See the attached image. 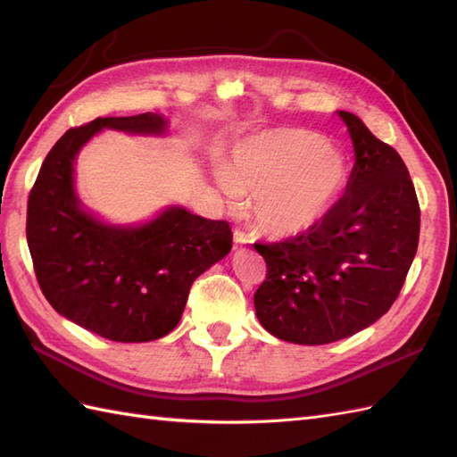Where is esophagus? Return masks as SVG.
I'll list each match as a JSON object with an SVG mask.
<instances>
[{"mask_svg": "<svg viewBox=\"0 0 457 457\" xmlns=\"http://www.w3.org/2000/svg\"><path fill=\"white\" fill-rule=\"evenodd\" d=\"M247 244H251V239H249V236L245 234V231L236 229V231H234V247L237 249V247H244V245H247Z\"/></svg>", "mask_w": 457, "mask_h": 457, "instance_id": "1", "label": "esophagus"}]
</instances>
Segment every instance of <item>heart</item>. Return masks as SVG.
<instances>
[{
  "instance_id": "heart-1",
  "label": "heart",
  "mask_w": 457,
  "mask_h": 457,
  "mask_svg": "<svg viewBox=\"0 0 457 457\" xmlns=\"http://www.w3.org/2000/svg\"><path fill=\"white\" fill-rule=\"evenodd\" d=\"M337 149L308 129H269L239 141L218 182L229 198L253 194L251 212L269 237L285 239L318 226L347 187Z\"/></svg>"
}]
</instances>
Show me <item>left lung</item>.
<instances>
[{"label":"left lung","mask_w":457,"mask_h":457,"mask_svg":"<svg viewBox=\"0 0 457 457\" xmlns=\"http://www.w3.org/2000/svg\"><path fill=\"white\" fill-rule=\"evenodd\" d=\"M355 164L334 210L304 234L255 244L267 277L253 296L261 326L303 345L371 326L399 296L420 236V206L401 154L357 115L337 112Z\"/></svg>","instance_id":"1"}]
</instances>
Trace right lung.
Instances as JSON below:
<instances>
[{"label":"right lung","instance_id":"add662e5","mask_svg":"<svg viewBox=\"0 0 457 457\" xmlns=\"http://www.w3.org/2000/svg\"><path fill=\"white\" fill-rule=\"evenodd\" d=\"M167 133L159 113L98 118L48 151L27 202V244L45 298L58 314L112 342H151L180 322L194 280L231 249L226 220L170 206L143 226H110L82 208L76 154L102 129Z\"/></svg>","mask_w":457,"mask_h":457}]
</instances>
